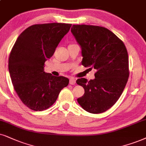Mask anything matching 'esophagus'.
Listing matches in <instances>:
<instances>
[{"label": "esophagus", "mask_w": 146, "mask_h": 146, "mask_svg": "<svg viewBox=\"0 0 146 146\" xmlns=\"http://www.w3.org/2000/svg\"><path fill=\"white\" fill-rule=\"evenodd\" d=\"M75 83H76V80L74 78H70L69 84L71 85H75Z\"/></svg>", "instance_id": "1"}]
</instances>
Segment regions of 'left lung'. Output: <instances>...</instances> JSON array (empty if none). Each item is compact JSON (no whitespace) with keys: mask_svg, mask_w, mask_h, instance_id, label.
I'll return each mask as SVG.
<instances>
[{"mask_svg":"<svg viewBox=\"0 0 146 146\" xmlns=\"http://www.w3.org/2000/svg\"><path fill=\"white\" fill-rule=\"evenodd\" d=\"M71 31L82 48V65L96 70L95 79L76 81L85 90L77 102L87 112L102 113L117 102L128 81L127 48L122 40L104 27L73 25Z\"/></svg>","mask_w":146,"mask_h":146,"instance_id":"1","label":"left lung"}]
</instances>
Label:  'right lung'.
I'll use <instances>...</instances> for the list:
<instances>
[{
    "instance_id": "right-lung-1",
    "label": "right lung",
    "mask_w": 146,
    "mask_h": 146,
    "mask_svg": "<svg viewBox=\"0 0 146 146\" xmlns=\"http://www.w3.org/2000/svg\"><path fill=\"white\" fill-rule=\"evenodd\" d=\"M71 24H36L17 39L9 58V71L14 89L21 102L35 111H42L56 102L69 84L62 76L44 72V62L52 56Z\"/></svg>"
}]
</instances>
